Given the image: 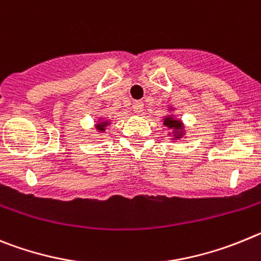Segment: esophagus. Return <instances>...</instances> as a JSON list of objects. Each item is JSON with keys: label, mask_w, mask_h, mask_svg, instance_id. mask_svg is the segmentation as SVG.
<instances>
[{"label": "esophagus", "mask_w": 261, "mask_h": 261, "mask_svg": "<svg viewBox=\"0 0 261 261\" xmlns=\"http://www.w3.org/2000/svg\"><path fill=\"white\" fill-rule=\"evenodd\" d=\"M143 107H144V104H143L142 101H135L133 104V110H134V113L136 114H140L143 112Z\"/></svg>", "instance_id": "obj_1"}]
</instances>
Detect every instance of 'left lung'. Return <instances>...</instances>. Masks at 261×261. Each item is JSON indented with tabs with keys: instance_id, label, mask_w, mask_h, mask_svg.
<instances>
[{
	"instance_id": "1",
	"label": "left lung",
	"mask_w": 261,
	"mask_h": 261,
	"mask_svg": "<svg viewBox=\"0 0 261 261\" xmlns=\"http://www.w3.org/2000/svg\"><path fill=\"white\" fill-rule=\"evenodd\" d=\"M173 108L169 109V112H171ZM165 127H168L169 130H171V134L169 133V135L171 136V140H177L179 138H183L185 135V126H183V122L180 119H178L177 117H174L173 114H168V116L164 117V123Z\"/></svg>"
}]
</instances>
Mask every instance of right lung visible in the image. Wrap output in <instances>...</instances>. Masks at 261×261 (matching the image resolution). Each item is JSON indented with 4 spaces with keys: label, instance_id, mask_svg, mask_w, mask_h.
<instances>
[{
    "label": "right lung",
    "instance_id": "right-lung-1",
    "mask_svg": "<svg viewBox=\"0 0 261 261\" xmlns=\"http://www.w3.org/2000/svg\"><path fill=\"white\" fill-rule=\"evenodd\" d=\"M109 125H110V121L100 118V119H97V122H96L95 127H96V130L98 131V134H102L105 131V128H107Z\"/></svg>",
    "mask_w": 261,
    "mask_h": 261
}]
</instances>
